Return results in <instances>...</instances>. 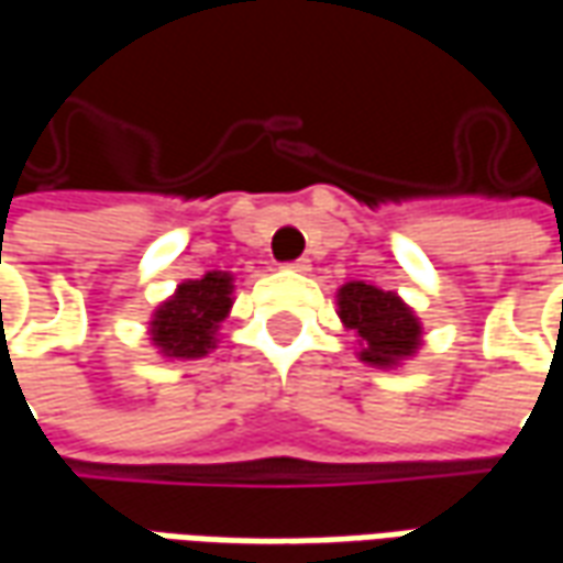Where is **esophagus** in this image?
<instances>
[{
  "label": "esophagus",
  "instance_id": "1",
  "mask_svg": "<svg viewBox=\"0 0 563 563\" xmlns=\"http://www.w3.org/2000/svg\"><path fill=\"white\" fill-rule=\"evenodd\" d=\"M286 268L295 271V274H307V271H310V258H298V262H289Z\"/></svg>",
  "mask_w": 563,
  "mask_h": 563
}]
</instances>
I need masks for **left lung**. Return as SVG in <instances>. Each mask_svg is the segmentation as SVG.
<instances>
[{
	"instance_id": "1",
	"label": "left lung",
	"mask_w": 563,
	"mask_h": 563,
	"mask_svg": "<svg viewBox=\"0 0 563 563\" xmlns=\"http://www.w3.org/2000/svg\"><path fill=\"white\" fill-rule=\"evenodd\" d=\"M338 317L355 334V358L377 371H398L422 350V319L401 295L374 283H343L338 295Z\"/></svg>"
}]
</instances>
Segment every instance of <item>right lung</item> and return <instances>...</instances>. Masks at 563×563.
<instances>
[{"label": "right lung", "mask_w": 563, "mask_h": 563, "mask_svg": "<svg viewBox=\"0 0 563 563\" xmlns=\"http://www.w3.org/2000/svg\"><path fill=\"white\" fill-rule=\"evenodd\" d=\"M234 305L232 271H208L198 280L177 283L150 313V346L168 362H196L217 350L220 325Z\"/></svg>", "instance_id": "right-lung-1"}]
</instances>
